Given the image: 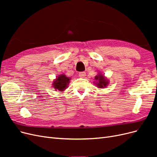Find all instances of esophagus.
<instances>
[{
	"instance_id": "esophagus-1",
	"label": "esophagus",
	"mask_w": 157,
	"mask_h": 157,
	"mask_svg": "<svg viewBox=\"0 0 157 157\" xmlns=\"http://www.w3.org/2000/svg\"><path fill=\"white\" fill-rule=\"evenodd\" d=\"M78 76L80 78H84L85 76H86V73L84 72V71H82V72H80L78 73Z\"/></svg>"
}]
</instances>
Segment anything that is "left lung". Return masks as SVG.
<instances>
[{"instance_id": "8db88e82", "label": "left lung", "mask_w": 157, "mask_h": 157, "mask_svg": "<svg viewBox=\"0 0 157 157\" xmlns=\"http://www.w3.org/2000/svg\"><path fill=\"white\" fill-rule=\"evenodd\" d=\"M95 79H96V80H98V82H96L97 86L100 88H104V87H105L109 84V80L101 74H99L98 76H96Z\"/></svg>"}]
</instances>
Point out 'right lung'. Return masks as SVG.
I'll use <instances>...</instances> for the list:
<instances>
[{
    "mask_svg": "<svg viewBox=\"0 0 157 157\" xmlns=\"http://www.w3.org/2000/svg\"><path fill=\"white\" fill-rule=\"evenodd\" d=\"M69 80H71V78L66 77L65 75H61L54 81L53 87L56 90L62 92L66 88H67L69 84Z\"/></svg>",
    "mask_w": 157,
    "mask_h": 157,
    "instance_id": "right-lung-1",
    "label": "right lung"
}]
</instances>
